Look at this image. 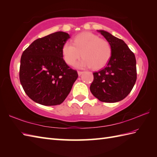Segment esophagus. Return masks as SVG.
Instances as JSON below:
<instances>
[{"instance_id": "obj_1", "label": "esophagus", "mask_w": 157, "mask_h": 157, "mask_svg": "<svg viewBox=\"0 0 157 157\" xmlns=\"http://www.w3.org/2000/svg\"><path fill=\"white\" fill-rule=\"evenodd\" d=\"M84 73V71H78V75L79 76H80L82 74V73Z\"/></svg>"}]
</instances>
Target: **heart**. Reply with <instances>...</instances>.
<instances>
[{"label":"heart","mask_w":157,"mask_h":157,"mask_svg":"<svg viewBox=\"0 0 157 157\" xmlns=\"http://www.w3.org/2000/svg\"><path fill=\"white\" fill-rule=\"evenodd\" d=\"M112 47L110 43L91 32H82L77 35L71 42H66L62 46V54L66 63L74 64L83 55L84 59L77 67L100 69L105 67L112 56Z\"/></svg>","instance_id":"heart-1"}]
</instances>
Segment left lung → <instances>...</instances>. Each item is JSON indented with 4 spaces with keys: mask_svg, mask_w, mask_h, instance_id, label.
<instances>
[{
    "mask_svg": "<svg viewBox=\"0 0 157 157\" xmlns=\"http://www.w3.org/2000/svg\"><path fill=\"white\" fill-rule=\"evenodd\" d=\"M112 47V56L106 67L93 73L94 80L90 87L100 101L116 102L124 99L137 79L136 57L124 41L100 30Z\"/></svg>",
    "mask_w": 157,
    "mask_h": 157,
    "instance_id": "left-lung-1",
    "label": "left lung"
}]
</instances>
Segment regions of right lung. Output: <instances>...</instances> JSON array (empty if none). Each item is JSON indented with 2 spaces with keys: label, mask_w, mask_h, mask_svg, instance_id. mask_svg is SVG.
Segmentation results:
<instances>
[{
  "label": "right lung",
  "mask_w": 157,
  "mask_h": 157,
  "mask_svg": "<svg viewBox=\"0 0 157 157\" xmlns=\"http://www.w3.org/2000/svg\"><path fill=\"white\" fill-rule=\"evenodd\" d=\"M69 38L66 32L53 33L36 40L23 52L19 80L25 94L38 104H61L78 78L76 70L63 58L62 46Z\"/></svg>",
  "instance_id": "add662e5"
}]
</instances>
